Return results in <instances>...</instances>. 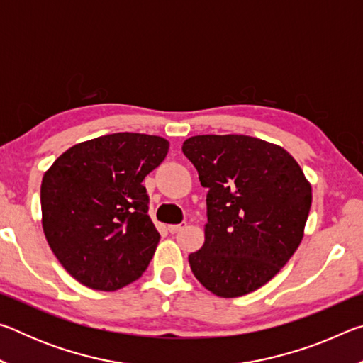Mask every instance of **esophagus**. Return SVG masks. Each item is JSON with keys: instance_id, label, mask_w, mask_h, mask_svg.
<instances>
[{"instance_id": "obj_1", "label": "esophagus", "mask_w": 363, "mask_h": 363, "mask_svg": "<svg viewBox=\"0 0 363 363\" xmlns=\"http://www.w3.org/2000/svg\"><path fill=\"white\" fill-rule=\"evenodd\" d=\"M187 225V223H181V224H173V225H168V230L171 232V233H176V232H179V230H182L184 227Z\"/></svg>"}]
</instances>
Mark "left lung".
Instances as JSON below:
<instances>
[{
  "mask_svg": "<svg viewBox=\"0 0 363 363\" xmlns=\"http://www.w3.org/2000/svg\"><path fill=\"white\" fill-rule=\"evenodd\" d=\"M182 152L208 187L205 243L189 255L196 280L220 298L257 290L298 250L312 187L284 147L243 134H201Z\"/></svg>",
  "mask_w": 363,
  "mask_h": 363,
  "instance_id": "left-lung-1",
  "label": "left lung"
}]
</instances>
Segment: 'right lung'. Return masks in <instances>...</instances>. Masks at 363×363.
<instances>
[{
  "mask_svg": "<svg viewBox=\"0 0 363 363\" xmlns=\"http://www.w3.org/2000/svg\"><path fill=\"white\" fill-rule=\"evenodd\" d=\"M168 150L160 136L107 134L70 147L43 176V232L82 285L115 291L145 272L160 233L143 181Z\"/></svg>",
  "mask_w": 363,
  "mask_h": 363,
  "instance_id": "add662e5",
  "label": "right lung"
}]
</instances>
